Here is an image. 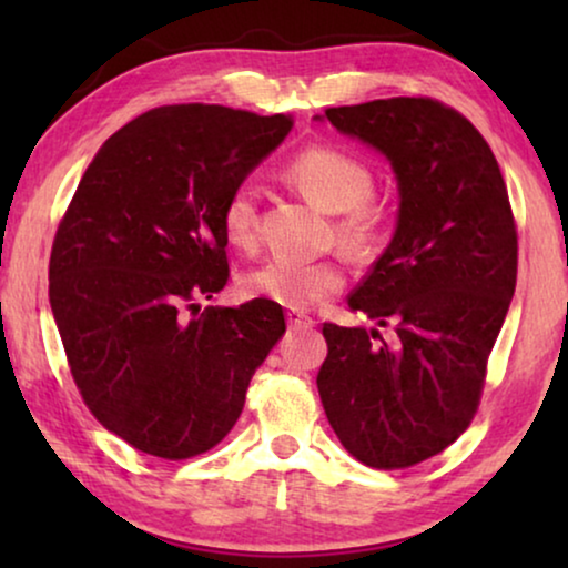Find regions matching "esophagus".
I'll use <instances>...</instances> for the list:
<instances>
[{"label": "esophagus", "instance_id": "obj_1", "mask_svg": "<svg viewBox=\"0 0 568 568\" xmlns=\"http://www.w3.org/2000/svg\"><path fill=\"white\" fill-rule=\"evenodd\" d=\"M286 323H290V328H313L315 321L305 313H300V310H290L286 313Z\"/></svg>", "mask_w": 568, "mask_h": 568}]
</instances>
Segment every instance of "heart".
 <instances>
[{
	"instance_id": "obj_1",
	"label": "heart",
	"mask_w": 568,
	"mask_h": 568,
	"mask_svg": "<svg viewBox=\"0 0 568 568\" xmlns=\"http://www.w3.org/2000/svg\"><path fill=\"white\" fill-rule=\"evenodd\" d=\"M284 175L313 204L333 212V235L341 251L354 261H369L383 251L393 214L372 191L375 173L362 158L333 144H313L286 162ZM220 222L224 240L235 251L253 253L258 247V191L251 183H237L224 196ZM344 284V266L336 258H271L240 276V290L247 297L276 302L290 310L317 305L338 294Z\"/></svg>"
}]
</instances>
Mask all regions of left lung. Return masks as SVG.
Returning <instances> with one entry per match:
<instances>
[{
	"instance_id": "left-lung-1",
	"label": "left lung",
	"mask_w": 568,
	"mask_h": 568,
	"mask_svg": "<svg viewBox=\"0 0 568 568\" xmlns=\"http://www.w3.org/2000/svg\"><path fill=\"white\" fill-rule=\"evenodd\" d=\"M325 119L390 160L400 216L348 297L352 313L393 325L395 338L323 323L328 356L317 393L356 460L410 468L447 449L476 416L517 284L515 214L491 146L455 108L387 98L325 108Z\"/></svg>"
}]
</instances>
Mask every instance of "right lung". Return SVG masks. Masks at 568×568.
<instances>
[{
  "mask_svg": "<svg viewBox=\"0 0 568 568\" xmlns=\"http://www.w3.org/2000/svg\"><path fill=\"white\" fill-rule=\"evenodd\" d=\"M292 121L224 105L152 108L84 170L49 261V300L90 414L139 453L189 460L227 437L282 305L199 307L227 284L224 196Z\"/></svg>",
  "mask_w": 568,
  "mask_h": 568,
  "instance_id": "add662e5",
  "label": "right lung"
}]
</instances>
